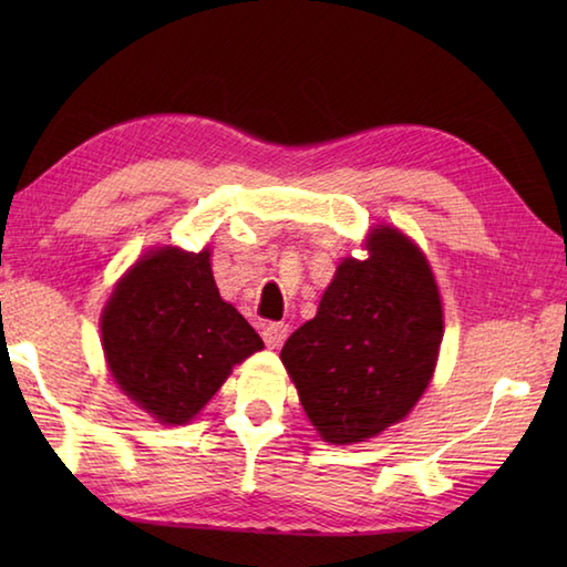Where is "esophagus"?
<instances>
[{
    "label": "esophagus",
    "instance_id": "esophagus-1",
    "mask_svg": "<svg viewBox=\"0 0 567 567\" xmlns=\"http://www.w3.org/2000/svg\"><path fill=\"white\" fill-rule=\"evenodd\" d=\"M287 333H290L287 323H268V327L262 329V341L268 348H280L287 339Z\"/></svg>",
    "mask_w": 567,
    "mask_h": 567
}]
</instances>
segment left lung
Instances as JSON below:
<instances>
[{"instance_id": "obj_1", "label": "left lung", "mask_w": 567, "mask_h": 567, "mask_svg": "<svg viewBox=\"0 0 567 567\" xmlns=\"http://www.w3.org/2000/svg\"><path fill=\"white\" fill-rule=\"evenodd\" d=\"M365 260L343 258L317 317L282 346L299 402L336 445L402 421L433 378L443 309L424 252L400 228L378 226Z\"/></svg>"}]
</instances>
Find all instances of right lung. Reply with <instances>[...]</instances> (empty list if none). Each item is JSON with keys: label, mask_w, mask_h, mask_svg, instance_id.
<instances>
[{"label": "right lung", "mask_w": 567, "mask_h": 567, "mask_svg": "<svg viewBox=\"0 0 567 567\" xmlns=\"http://www.w3.org/2000/svg\"><path fill=\"white\" fill-rule=\"evenodd\" d=\"M209 256V248L148 250L102 311L114 382L161 424L195 419L231 368L262 348L256 329L221 299Z\"/></svg>", "instance_id": "1"}]
</instances>
